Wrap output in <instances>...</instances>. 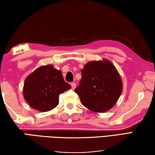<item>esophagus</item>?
<instances>
[{"label": "esophagus", "instance_id": "34e87169", "mask_svg": "<svg viewBox=\"0 0 155 155\" xmlns=\"http://www.w3.org/2000/svg\"><path fill=\"white\" fill-rule=\"evenodd\" d=\"M71 86H72V88L74 90L76 88V83H71Z\"/></svg>", "mask_w": 155, "mask_h": 155}]
</instances>
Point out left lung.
<instances>
[{
    "instance_id": "left-lung-1",
    "label": "left lung",
    "mask_w": 155,
    "mask_h": 155,
    "mask_svg": "<svg viewBox=\"0 0 155 155\" xmlns=\"http://www.w3.org/2000/svg\"><path fill=\"white\" fill-rule=\"evenodd\" d=\"M81 71L82 78L75 92L82 104L94 112L112 108L123 90L121 76L112 63L105 58L90 61Z\"/></svg>"
}]
</instances>
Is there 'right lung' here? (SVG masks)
Masks as SVG:
<instances>
[{"label": "right lung", "instance_id": "add662e5", "mask_svg": "<svg viewBox=\"0 0 155 155\" xmlns=\"http://www.w3.org/2000/svg\"><path fill=\"white\" fill-rule=\"evenodd\" d=\"M71 89L61 73L51 65L38 67L25 78L23 97L31 108L48 112L57 106L59 95Z\"/></svg>", "mask_w": 155, "mask_h": 155}]
</instances>
